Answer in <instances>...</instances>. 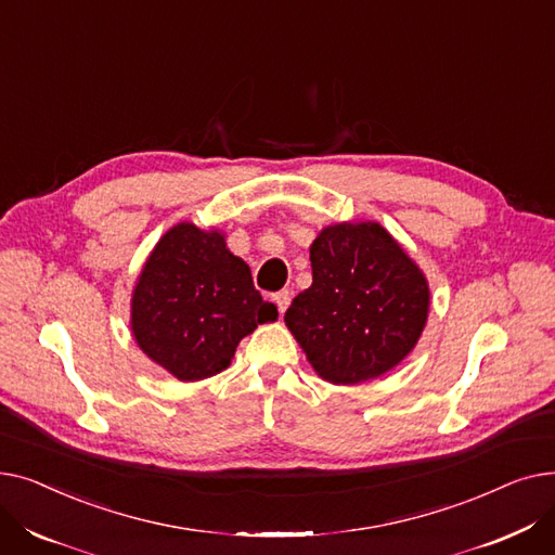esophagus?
I'll list each match as a JSON object with an SVG mask.
<instances>
[{"label":"esophagus","mask_w":555,"mask_h":555,"mask_svg":"<svg viewBox=\"0 0 555 555\" xmlns=\"http://www.w3.org/2000/svg\"><path fill=\"white\" fill-rule=\"evenodd\" d=\"M289 299H293V293H287V289H281V293H276V295H274V304H276V308H279V312H281V314L287 310Z\"/></svg>","instance_id":"esophagus-1"}]
</instances>
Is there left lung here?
<instances>
[{
    "label": "left lung",
    "instance_id": "8db88e82",
    "mask_svg": "<svg viewBox=\"0 0 555 555\" xmlns=\"http://www.w3.org/2000/svg\"><path fill=\"white\" fill-rule=\"evenodd\" d=\"M312 285L285 324L319 377L358 385L398 366L429 312L427 279L377 222H339L310 245Z\"/></svg>",
    "mask_w": 555,
    "mask_h": 555
}]
</instances>
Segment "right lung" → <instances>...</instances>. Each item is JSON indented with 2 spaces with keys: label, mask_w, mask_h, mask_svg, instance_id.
<instances>
[{
  "label": "right lung",
  "mask_w": 555,
  "mask_h": 555,
  "mask_svg": "<svg viewBox=\"0 0 555 555\" xmlns=\"http://www.w3.org/2000/svg\"><path fill=\"white\" fill-rule=\"evenodd\" d=\"M276 317L220 231L180 222L145 260L130 324L145 356L178 380L195 383L224 371L241 339Z\"/></svg>",
  "instance_id": "1"
}]
</instances>
